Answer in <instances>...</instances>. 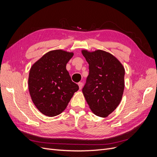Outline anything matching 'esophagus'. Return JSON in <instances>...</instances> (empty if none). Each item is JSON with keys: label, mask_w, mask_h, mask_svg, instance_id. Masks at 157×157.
Instances as JSON below:
<instances>
[{"label": "esophagus", "mask_w": 157, "mask_h": 157, "mask_svg": "<svg viewBox=\"0 0 157 157\" xmlns=\"http://www.w3.org/2000/svg\"><path fill=\"white\" fill-rule=\"evenodd\" d=\"M78 86H79V89L80 90H81L82 89V86H83V84H82V82H78Z\"/></svg>", "instance_id": "1"}]
</instances>
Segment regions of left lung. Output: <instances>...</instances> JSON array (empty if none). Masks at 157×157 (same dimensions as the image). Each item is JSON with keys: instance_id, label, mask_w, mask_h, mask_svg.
I'll return each instance as SVG.
<instances>
[{"instance_id": "8db88e82", "label": "left lung", "mask_w": 157, "mask_h": 157, "mask_svg": "<svg viewBox=\"0 0 157 157\" xmlns=\"http://www.w3.org/2000/svg\"><path fill=\"white\" fill-rule=\"evenodd\" d=\"M82 53L89 65V75L82 88L84 96L95 115L107 117L122 99L124 68L115 56L107 52L82 50Z\"/></svg>"}]
</instances>
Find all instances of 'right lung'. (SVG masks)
<instances>
[{"mask_svg":"<svg viewBox=\"0 0 157 157\" xmlns=\"http://www.w3.org/2000/svg\"><path fill=\"white\" fill-rule=\"evenodd\" d=\"M73 53L48 52L33 65L28 84L32 101L43 115L54 117L67 107L78 85L71 80L66 65Z\"/></svg>","mask_w":157,"mask_h":157,"instance_id":"add662e5","label":"right lung"}]
</instances>
